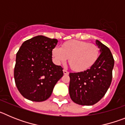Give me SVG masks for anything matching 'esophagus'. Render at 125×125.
Here are the masks:
<instances>
[{
    "label": "esophagus",
    "instance_id": "34e87169",
    "mask_svg": "<svg viewBox=\"0 0 125 125\" xmlns=\"http://www.w3.org/2000/svg\"><path fill=\"white\" fill-rule=\"evenodd\" d=\"M63 73H64V74L65 75L69 74V72H68V71L66 70V69H63Z\"/></svg>",
    "mask_w": 125,
    "mask_h": 125
}]
</instances>
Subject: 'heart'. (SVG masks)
I'll use <instances>...</instances> for the list:
<instances>
[{
	"label": "heart",
	"instance_id": "obj_1",
	"mask_svg": "<svg viewBox=\"0 0 125 125\" xmlns=\"http://www.w3.org/2000/svg\"><path fill=\"white\" fill-rule=\"evenodd\" d=\"M52 55L56 63L64 62L69 58L71 68L76 71H82L94 64L100 55V49L94 44L71 40L64 43L61 48L54 47Z\"/></svg>",
	"mask_w": 125,
	"mask_h": 125
}]
</instances>
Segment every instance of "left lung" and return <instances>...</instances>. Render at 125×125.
<instances>
[{"label": "left lung", "mask_w": 125, "mask_h": 125, "mask_svg": "<svg viewBox=\"0 0 125 125\" xmlns=\"http://www.w3.org/2000/svg\"><path fill=\"white\" fill-rule=\"evenodd\" d=\"M101 52L89 69L70 73L69 93L71 100L80 105H93L104 96L112 81L115 61L110 49L97 40Z\"/></svg>", "instance_id": "8db88e82"}]
</instances>
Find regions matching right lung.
Here are the masks:
<instances>
[{"label": "right lung", "mask_w": 125, "mask_h": 125, "mask_svg": "<svg viewBox=\"0 0 125 125\" xmlns=\"http://www.w3.org/2000/svg\"><path fill=\"white\" fill-rule=\"evenodd\" d=\"M57 43L56 39L37 36L23 42L17 52L15 85L27 100L36 102L47 100L63 76V68L52 61V51Z\"/></svg>", "instance_id": "right-lung-1"}]
</instances>
